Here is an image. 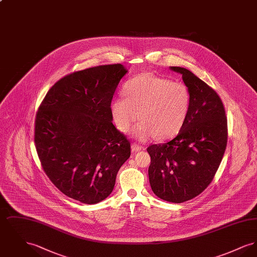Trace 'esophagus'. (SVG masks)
Wrapping results in <instances>:
<instances>
[{"mask_svg": "<svg viewBox=\"0 0 257 257\" xmlns=\"http://www.w3.org/2000/svg\"><path fill=\"white\" fill-rule=\"evenodd\" d=\"M131 148H132V152H138V151H141L143 149L142 146H140L138 144H133Z\"/></svg>", "mask_w": 257, "mask_h": 257, "instance_id": "34e87169", "label": "esophagus"}]
</instances>
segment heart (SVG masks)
Instances as JSON below:
<instances>
[{
    "label": "heart",
    "mask_w": 257,
    "mask_h": 257,
    "mask_svg": "<svg viewBox=\"0 0 257 257\" xmlns=\"http://www.w3.org/2000/svg\"><path fill=\"white\" fill-rule=\"evenodd\" d=\"M123 91L126 97H115L110 103L112 119L120 131H128L140 116L142 121L135 127L134 135L141 141L154 135L168 140L180 132L192 99L183 83L143 73L128 80Z\"/></svg>",
    "instance_id": "b5f03b06"
}]
</instances>
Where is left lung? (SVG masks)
<instances>
[{"instance_id": "1", "label": "left lung", "mask_w": 257, "mask_h": 257, "mask_svg": "<svg viewBox=\"0 0 257 257\" xmlns=\"http://www.w3.org/2000/svg\"><path fill=\"white\" fill-rule=\"evenodd\" d=\"M171 69L182 74L191 92V108L173 140L147 147L151 157L148 176L156 196L181 203L201 194L214 179L227 145V117L211 86L186 68Z\"/></svg>"}]
</instances>
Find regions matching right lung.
Listing matches in <instances>:
<instances>
[{"label":"right lung","instance_id":"obj_1","mask_svg":"<svg viewBox=\"0 0 257 257\" xmlns=\"http://www.w3.org/2000/svg\"><path fill=\"white\" fill-rule=\"evenodd\" d=\"M126 73L120 63L75 71L52 86L38 107L35 145L41 167L62 194L80 202L95 204L110 196L131 155L110 112Z\"/></svg>","mask_w":257,"mask_h":257}]
</instances>
